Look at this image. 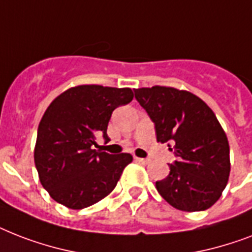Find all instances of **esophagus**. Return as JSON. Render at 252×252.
Instances as JSON below:
<instances>
[{"label":"esophagus","instance_id":"esophagus-1","mask_svg":"<svg viewBox=\"0 0 252 252\" xmlns=\"http://www.w3.org/2000/svg\"><path fill=\"white\" fill-rule=\"evenodd\" d=\"M135 160L138 161V162H140V164H148V162H150V158H136V156H135Z\"/></svg>","mask_w":252,"mask_h":252}]
</instances>
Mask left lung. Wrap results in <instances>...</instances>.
I'll list each match as a JSON object with an SVG mask.
<instances>
[{
  "mask_svg": "<svg viewBox=\"0 0 252 252\" xmlns=\"http://www.w3.org/2000/svg\"><path fill=\"white\" fill-rule=\"evenodd\" d=\"M134 92L154 121L158 142L174 143L178 158L169 165L168 177L156 182L158 194L185 212L212 207L230 174L228 138L212 109L196 94L173 87Z\"/></svg>",
  "mask_w": 252,
  "mask_h": 252,
  "instance_id": "1",
  "label": "left lung"
}]
</instances>
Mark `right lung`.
<instances>
[{"mask_svg":"<svg viewBox=\"0 0 252 252\" xmlns=\"http://www.w3.org/2000/svg\"><path fill=\"white\" fill-rule=\"evenodd\" d=\"M134 97L130 88L83 84L66 90L50 102L40 121L35 165L52 199L71 209L90 207L112 192L130 154L94 150L96 136L106 135L117 106Z\"/></svg>","mask_w":252,"mask_h":252,"instance_id":"1","label":"right lung"}]
</instances>
